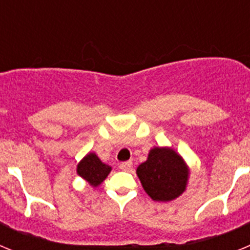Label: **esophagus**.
<instances>
[{
	"instance_id": "obj_1",
	"label": "esophagus",
	"mask_w": 250,
	"mask_h": 250,
	"mask_svg": "<svg viewBox=\"0 0 250 250\" xmlns=\"http://www.w3.org/2000/svg\"><path fill=\"white\" fill-rule=\"evenodd\" d=\"M119 167H120L121 170H124V171H129L132 167V161H124V163H121V164L119 165Z\"/></svg>"
}]
</instances>
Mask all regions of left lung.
<instances>
[{
  "instance_id": "obj_1",
  "label": "left lung",
  "mask_w": 250,
  "mask_h": 250,
  "mask_svg": "<svg viewBox=\"0 0 250 250\" xmlns=\"http://www.w3.org/2000/svg\"><path fill=\"white\" fill-rule=\"evenodd\" d=\"M144 190L152 200L169 202L185 190L188 169L180 155L174 150L154 147L149 158L136 170Z\"/></svg>"
}]
</instances>
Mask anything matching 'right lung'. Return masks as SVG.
I'll return each mask as SVG.
<instances>
[{
	"label": "right lung",
	"instance_id": "add662e5",
	"mask_svg": "<svg viewBox=\"0 0 250 250\" xmlns=\"http://www.w3.org/2000/svg\"><path fill=\"white\" fill-rule=\"evenodd\" d=\"M110 171H111V167L104 164L94 152L87 154L77 165V174L94 187L101 184L106 176L109 175Z\"/></svg>",
	"mask_w": 250,
	"mask_h": 250
}]
</instances>
